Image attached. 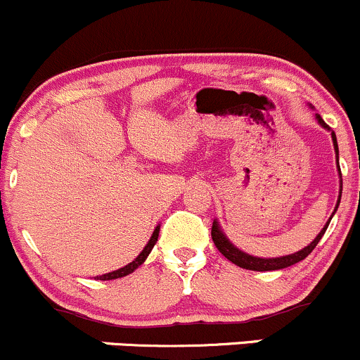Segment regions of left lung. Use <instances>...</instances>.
Instances as JSON below:
<instances>
[{
  "label": "left lung",
  "instance_id": "left-lung-1",
  "mask_svg": "<svg viewBox=\"0 0 360 360\" xmlns=\"http://www.w3.org/2000/svg\"><path fill=\"white\" fill-rule=\"evenodd\" d=\"M316 120H318V123L323 127V129H326L328 132H331V141H333V148L336 153V163H338V142H336L335 132L326 125V123H324V120L321 118L319 115H316ZM336 168H338V175H340V195H338V200H336L333 214L336 212V210H338L340 199H342V173H340V165H336ZM333 214H331V218H333ZM331 218L328 219L326 225H324L323 230L319 231L318 237L309 243L307 247L300 249L299 252H293V254H288V256H281V257H257V256H250V254L243 252V250L238 249V247H235L233 243L228 240L225 231H223L221 226H219L218 219H214V221H212L211 237H212V242H214L216 249H218L219 252H221L223 256L228 259V261L233 262V264L240 266V268H243V269H250V271H274V269H283V268H288V266H292V264H297V262H300L302 259L307 257L309 254L314 250V247L318 245L321 237H323L328 225H330Z\"/></svg>",
  "mask_w": 360,
  "mask_h": 360
}]
</instances>
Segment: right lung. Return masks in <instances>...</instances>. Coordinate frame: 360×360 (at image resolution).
Instances as JSON below:
<instances>
[{"instance_id": "add662e5", "label": "right lung", "mask_w": 360, "mask_h": 360, "mask_svg": "<svg viewBox=\"0 0 360 360\" xmlns=\"http://www.w3.org/2000/svg\"><path fill=\"white\" fill-rule=\"evenodd\" d=\"M158 235H160V226L154 228L153 235H150V238H149V242L146 243V247H144V249H142V252L139 254V256L135 257L132 262H129V264L123 266V268L117 269V271H111V273L101 274V276H96V280H103V281H106V280H117V278H123V276H127V274L134 273L135 269L139 268V266L144 264V261H146V259H148V256L150 254V250H153V247L156 245Z\"/></svg>"}]
</instances>
